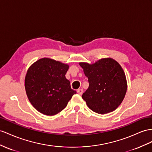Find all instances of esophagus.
I'll return each mask as SVG.
<instances>
[{
    "label": "esophagus",
    "mask_w": 152,
    "mask_h": 152,
    "mask_svg": "<svg viewBox=\"0 0 152 152\" xmlns=\"http://www.w3.org/2000/svg\"><path fill=\"white\" fill-rule=\"evenodd\" d=\"M77 92L78 93V94H79L80 95H81V94H83V88H79V89H77Z\"/></svg>",
    "instance_id": "esophagus-1"
}]
</instances>
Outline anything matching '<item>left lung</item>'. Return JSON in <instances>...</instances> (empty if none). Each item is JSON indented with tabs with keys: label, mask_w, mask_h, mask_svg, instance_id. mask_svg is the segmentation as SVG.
Returning <instances> with one entry per match:
<instances>
[{
	"label": "left lung",
	"mask_w": 152,
	"mask_h": 152,
	"mask_svg": "<svg viewBox=\"0 0 152 152\" xmlns=\"http://www.w3.org/2000/svg\"><path fill=\"white\" fill-rule=\"evenodd\" d=\"M79 64L89 83L82 95L88 108L99 114L115 110L122 103L127 90L125 74L121 65L110 58L93 64Z\"/></svg>",
	"instance_id": "1"
}]
</instances>
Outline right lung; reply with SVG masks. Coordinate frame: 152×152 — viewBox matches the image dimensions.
Returning a JSON list of instances; mask_svg holds the SVG:
<instances>
[{
    "label": "right lung",
    "mask_w": 152,
    "mask_h": 152,
    "mask_svg": "<svg viewBox=\"0 0 152 152\" xmlns=\"http://www.w3.org/2000/svg\"><path fill=\"white\" fill-rule=\"evenodd\" d=\"M69 67L67 64L44 58L28 70L25 77L26 94L32 105L40 113L57 114L76 94L65 77Z\"/></svg>",
    "instance_id": "obj_1"
}]
</instances>
